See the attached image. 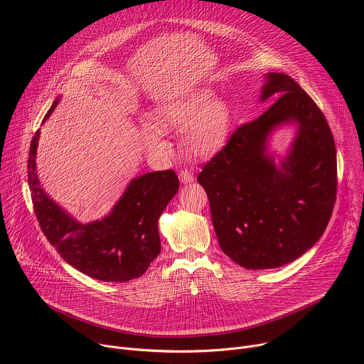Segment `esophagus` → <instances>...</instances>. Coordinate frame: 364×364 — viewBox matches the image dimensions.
<instances>
[{
  "mask_svg": "<svg viewBox=\"0 0 364 364\" xmlns=\"http://www.w3.org/2000/svg\"><path fill=\"white\" fill-rule=\"evenodd\" d=\"M178 178H180V181L181 183H193L194 181V174H193V171L191 170H188V168H181L180 171H178Z\"/></svg>",
  "mask_w": 364,
  "mask_h": 364,
  "instance_id": "34e87169",
  "label": "esophagus"
}]
</instances>
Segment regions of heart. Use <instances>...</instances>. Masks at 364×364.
I'll return each instance as SVG.
<instances>
[{
  "label": "heart",
  "instance_id": "heart-1",
  "mask_svg": "<svg viewBox=\"0 0 364 364\" xmlns=\"http://www.w3.org/2000/svg\"><path fill=\"white\" fill-rule=\"evenodd\" d=\"M154 119L161 129L184 131L181 149L190 159H210L226 144L232 125L229 107L216 100L210 90H197L170 99L155 109ZM145 141L152 149H164L163 132L145 127Z\"/></svg>",
  "mask_w": 364,
  "mask_h": 364
}]
</instances>
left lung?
<instances>
[{
    "label": "left lung",
    "mask_w": 364,
    "mask_h": 364,
    "mask_svg": "<svg viewBox=\"0 0 364 364\" xmlns=\"http://www.w3.org/2000/svg\"><path fill=\"white\" fill-rule=\"evenodd\" d=\"M267 99L277 100L237 127L197 176L220 249L246 269L278 268L313 247L337 196L336 144L317 103L285 73L267 76L261 100ZM289 120L299 124V135L277 169L264 142L275 126Z\"/></svg>",
    "instance_id": "obj_1"
}]
</instances>
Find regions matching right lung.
<instances>
[{
	"label": "right lung",
	"instance_id": "obj_1",
	"mask_svg": "<svg viewBox=\"0 0 364 364\" xmlns=\"http://www.w3.org/2000/svg\"><path fill=\"white\" fill-rule=\"evenodd\" d=\"M56 105L58 100L44 121ZM38 136L40 129L31 139L27 174L34 213L50 245L56 247L63 261L90 278L107 282L139 278L161 252L157 223L180 187L174 170L148 173L132 180L108 218L80 225L50 200L38 184Z\"/></svg>",
	"mask_w": 364,
	"mask_h": 364
}]
</instances>
